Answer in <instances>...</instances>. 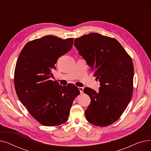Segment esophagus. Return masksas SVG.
I'll return each instance as SVG.
<instances>
[{"instance_id":"esophagus-1","label":"esophagus","mask_w":151,"mask_h":151,"mask_svg":"<svg viewBox=\"0 0 151 151\" xmlns=\"http://www.w3.org/2000/svg\"><path fill=\"white\" fill-rule=\"evenodd\" d=\"M78 89H79V91H80V93H83V92L84 88H83V87H78Z\"/></svg>"}]
</instances>
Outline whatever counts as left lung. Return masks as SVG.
I'll list each match as a JSON object with an SVG mask.
<instances>
[{
    "instance_id": "8db88e82",
    "label": "left lung",
    "mask_w": 151,
    "mask_h": 151,
    "mask_svg": "<svg viewBox=\"0 0 151 151\" xmlns=\"http://www.w3.org/2000/svg\"><path fill=\"white\" fill-rule=\"evenodd\" d=\"M74 45L100 83L98 92L84 89L91 100L85 111L86 119L100 127L112 124L122 114L132 97V60L116 39L97 33L75 38Z\"/></svg>"
}]
</instances>
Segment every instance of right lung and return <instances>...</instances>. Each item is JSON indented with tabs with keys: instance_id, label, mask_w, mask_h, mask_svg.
Here are the masks:
<instances>
[{
	"instance_id": "right-lung-1",
	"label": "right lung",
	"mask_w": 151,
	"mask_h": 151,
	"mask_svg": "<svg viewBox=\"0 0 151 151\" xmlns=\"http://www.w3.org/2000/svg\"><path fill=\"white\" fill-rule=\"evenodd\" d=\"M73 38L47 35L28 42L16 64L17 94L29 113L41 124L58 126L65 122L80 91L73 84L62 86L51 80L55 63L72 47Z\"/></svg>"
}]
</instances>
